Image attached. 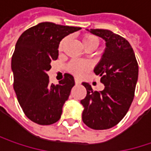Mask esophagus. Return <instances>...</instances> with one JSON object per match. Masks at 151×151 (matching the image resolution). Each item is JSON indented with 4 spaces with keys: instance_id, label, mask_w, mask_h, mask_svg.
Instances as JSON below:
<instances>
[{
    "instance_id": "esophagus-1",
    "label": "esophagus",
    "mask_w": 151,
    "mask_h": 151,
    "mask_svg": "<svg viewBox=\"0 0 151 151\" xmlns=\"http://www.w3.org/2000/svg\"><path fill=\"white\" fill-rule=\"evenodd\" d=\"M75 83H76V84H79L80 83H81V81H80L78 78H75Z\"/></svg>"
}]
</instances>
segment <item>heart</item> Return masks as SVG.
I'll use <instances>...</instances> for the list:
<instances>
[{
    "label": "heart",
    "instance_id": "b5f03b06",
    "mask_svg": "<svg viewBox=\"0 0 151 151\" xmlns=\"http://www.w3.org/2000/svg\"><path fill=\"white\" fill-rule=\"evenodd\" d=\"M68 38H64L63 40L60 42V45H59V49L60 50H62L64 49L65 45L67 44ZM82 42H83V45L84 47L86 49L88 47H95L96 48L98 43H99V40L98 38L93 36V35H85L82 38ZM91 67V62L89 61H86V60H73L71 62L69 68H70V71L77 76H84Z\"/></svg>",
    "mask_w": 151,
    "mask_h": 151
}]
</instances>
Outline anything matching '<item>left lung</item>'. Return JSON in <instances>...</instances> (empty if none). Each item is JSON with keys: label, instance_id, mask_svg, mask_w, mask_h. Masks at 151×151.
<instances>
[{"label": "left lung", "instance_id": "obj_1", "mask_svg": "<svg viewBox=\"0 0 151 151\" xmlns=\"http://www.w3.org/2000/svg\"><path fill=\"white\" fill-rule=\"evenodd\" d=\"M105 41V49L94 73L104 84L102 91H93L83 82L87 95L80 102L82 120L90 128L104 130L116 126L127 114L134 97L138 66L128 41L109 30H86Z\"/></svg>", "mask_w": 151, "mask_h": 151}]
</instances>
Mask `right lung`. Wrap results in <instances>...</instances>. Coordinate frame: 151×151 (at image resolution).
Segmentation results:
<instances>
[{"label": "right lung", "mask_w": 151, "mask_h": 151, "mask_svg": "<svg viewBox=\"0 0 151 151\" xmlns=\"http://www.w3.org/2000/svg\"><path fill=\"white\" fill-rule=\"evenodd\" d=\"M80 27L42 22L23 32L12 57L14 89L25 115L39 125L60 120L75 81L66 73L58 84H49L47 72L57 60L60 41Z\"/></svg>", "instance_id": "add662e5"}]
</instances>
